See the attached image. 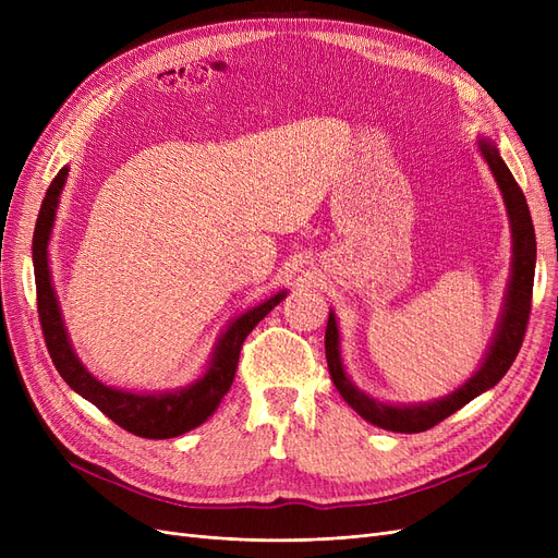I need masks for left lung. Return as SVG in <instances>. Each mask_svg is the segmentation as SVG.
<instances>
[{"instance_id": "8db88e82", "label": "left lung", "mask_w": 558, "mask_h": 558, "mask_svg": "<svg viewBox=\"0 0 558 558\" xmlns=\"http://www.w3.org/2000/svg\"><path fill=\"white\" fill-rule=\"evenodd\" d=\"M480 150L484 160L492 167V172L500 185V193L505 199V207L510 214L512 223V238H514V260H512V279L508 300H505V310L498 332L494 337V344L486 353V361L477 369V375L468 379L461 388L442 400L424 402V404H410V408H400V404H386L375 398L365 396L356 386L349 381L344 375V367L340 361V337H337L335 316H328L326 326V359L328 369L337 391L349 402L351 410H356L365 421L375 424L384 430L393 433H421L440 424L453 412H459L463 404L472 398L488 391L496 386L510 365L514 363L517 353L521 349L523 335H526L529 314H531V300H533V277H535V230L531 221V211L523 197L519 183L514 181L508 165L502 162L498 148L492 142H480Z\"/></svg>"}]
</instances>
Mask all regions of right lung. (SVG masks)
Wrapping results in <instances>:
<instances>
[{
	"mask_svg": "<svg viewBox=\"0 0 558 558\" xmlns=\"http://www.w3.org/2000/svg\"><path fill=\"white\" fill-rule=\"evenodd\" d=\"M66 172L70 170L62 167L58 177L50 181L46 197L41 202L35 234H32V260H35V281H37V312H39V324H41V332H44L50 359H53V365L60 373V377L70 384L78 396L90 400L99 412L107 414L113 424L125 428L128 433L148 437V440H167V437L189 433L199 424H205V421L216 412L218 404H221L223 396L230 391L234 373H238L240 351L246 335L258 326V320H263L279 305V302L286 298V293H277L275 298L265 300L263 305L248 310L240 318H234L232 326L223 332L221 340H218L207 375L197 379L193 386L181 388V391L154 393V396L128 393V391H118V388L105 386L102 381H97L74 356L72 344L66 340L53 286H50L46 248H48L50 228H53L58 197L64 185Z\"/></svg>",
	"mask_w": 558,
	"mask_h": 558,
	"instance_id": "obj_1",
	"label": "right lung"
}]
</instances>
